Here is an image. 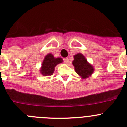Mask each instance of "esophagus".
Instances as JSON below:
<instances>
[{"instance_id": "1", "label": "esophagus", "mask_w": 127, "mask_h": 127, "mask_svg": "<svg viewBox=\"0 0 127 127\" xmlns=\"http://www.w3.org/2000/svg\"><path fill=\"white\" fill-rule=\"evenodd\" d=\"M64 62L65 64H69V59L68 58H64Z\"/></svg>"}]
</instances>
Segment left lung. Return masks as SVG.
I'll return each instance as SVG.
<instances>
[{
	"instance_id": "8db88e82",
	"label": "left lung",
	"mask_w": 127,
	"mask_h": 127,
	"mask_svg": "<svg viewBox=\"0 0 127 127\" xmlns=\"http://www.w3.org/2000/svg\"><path fill=\"white\" fill-rule=\"evenodd\" d=\"M74 60L72 62V64L74 66L76 73L81 76L83 79H85L90 76L94 72V68L89 64L82 54L78 53L74 56Z\"/></svg>"
}]
</instances>
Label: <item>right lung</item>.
<instances>
[{
	"label": "right lung",
	"mask_w": 127,
	"mask_h": 127,
	"mask_svg": "<svg viewBox=\"0 0 127 127\" xmlns=\"http://www.w3.org/2000/svg\"><path fill=\"white\" fill-rule=\"evenodd\" d=\"M61 58H54L53 55L49 53L44 58L42 62L41 72L43 76H51L55 70V67L59 63L62 62Z\"/></svg>",
	"instance_id": "1"
}]
</instances>
